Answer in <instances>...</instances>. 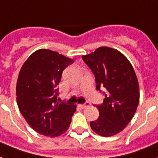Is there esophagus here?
I'll return each mask as SVG.
<instances>
[{
	"mask_svg": "<svg viewBox=\"0 0 158 158\" xmlns=\"http://www.w3.org/2000/svg\"><path fill=\"white\" fill-rule=\"evenodd\" d=\"M90 105V103H89V102H87V103H84V104H79V107L81 108H85L86 107H89V106Z\"/></svg>",
	"mask_w": 158,
	"mask_h": 158,
	"instance_id": "34e87169",
	"label": "esophagus"
}]
</instances>
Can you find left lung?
I'll use <instances>...</instances> for the list:
<instances>
[{
	"mask_svg": "<svg viewBox=\"0 0 158 158\" xmlns=\"http://www.w3.org/2000/svg\"><path fill=\"white\" fill-rule=\"evenodd\" d=\"M83 60L94 74L96 89L104 88L105 98L97 120L90 127L98 135L111 137L126 127L135 114L139 103V85L135 71L118 50L99 47Z\"/></svg>",
	"mask_w": 158,
	"mask_h": 158,
	"instance_id": "8db88e82",
	"label": "left lung"
}]
</instances>
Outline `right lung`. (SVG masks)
<instances>
[{"instance_id":"obj_1","label":"right lung","mask_w":158,"mask_h":158,"mask_svg":"<svg viewBox=\"0 0 158 158\" xmlns=\"http://www.w3.org/2000/svg\"><path fill=\"white\" fill-rule=\"evenodd\" d=\"M71 60L56 51L36 50L20 69L16 83L20 112L35 132L55 138L67 131L76 106L58 102L57 86Z\"/></svg>"}]
</instances>
